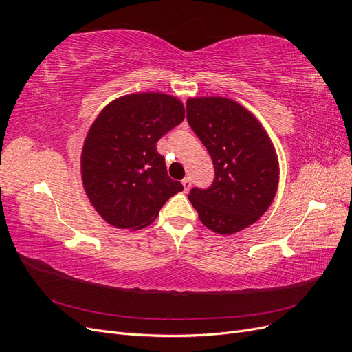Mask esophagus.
I'll use <instances>...</instances> for the list:
<instances>
[{
    "mask_svg": "<svg viewBox=\"0 0 352 352\" xmlns=\"http://www.w3.org/2000/svg\"><path fill=\"white\" fill-rule=\"evenodd\" d=\"M182 185H184V190H185V192H188V190L190 189V179H189V177H185V179L182 180Z\"/></svg>",
    "mask_w": 352,
    "mask_h": 352,
    "instance_id": "obj_1",
    "label": "esophagus"
}]
</instances>
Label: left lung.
I'll return each mask as SVG.
<instances>
[{
  "instance_id": "obj_1",
  "label": "left lung",
  "mask_w": 352,
  "mask_h": 352,
  "mask_svg": "<svg viewBox=\"0 0 352 352\" xmlns=\"http://www.w3.org/2000/svg\"><path fill=\"white\" fill-rule=\"evenodd\" d=\"M188 123L207 148L216 177L188 195L202 225L233 235L269 210L279 186V160L269 133L250 110L225 97L186 101Z\"/></svg>"
}]
</instances>
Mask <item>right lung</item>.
Segmentation results:
<instances>
[{"mask_svg": "<svg viewBox=\"0 0 352 352\" xmlns=\"http://www.w3.org/2000/svg\"><path fill=\"white\" fill-rule=\"evenodd\" d=\"M184 119V104L173 95L138 92L113 100L94 120L82 148L80 175L85 194L109 225L140 230L184 190L157 153L160 138Z\"/></svg>", "mask_w": 352, "mask_h": 352, "instance_id": "right-lung-1", "label": "right lung"}]
</instances>
